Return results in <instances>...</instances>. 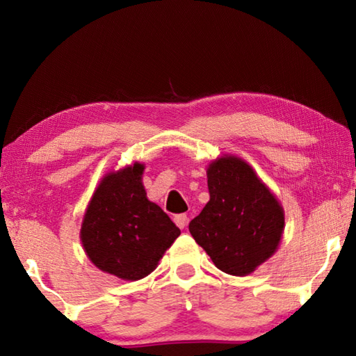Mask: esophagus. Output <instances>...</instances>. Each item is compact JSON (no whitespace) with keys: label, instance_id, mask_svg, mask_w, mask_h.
I'll use <instances>...</instances> for the list:
<instances>
[{"label":"esophagus","instance_id":"obj_1","mask_svg":"<svg viewBox=\"0 0 356 356\" xmlns=\"http://www.w3.org/2000/svg\"><path fill=\"white\" fill-rule=\"evenodd\" d=\"M174 222H176L180 229H184L186 226V222H188V216H186V213L176 215L174 216Z\"/></svg>","mask_w":356,"mask_h":356}]
</instances>
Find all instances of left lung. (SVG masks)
I'll use <instances>...</instances> for the list:
<instances>
[{
    "label": "left lung",
    "mask_w": 356,
    "mask_h": 356,
    "mask_svg": "<svg viewBox=\"0 0 356 356\" xmlns=\"http://www.w3.org/2000/svg\"><path fill=\"white\" fill-rule=\"evenodd\" d=\"M210 201L190 221V234L221 272L245 276L278 248L284 210L254 171L236 156L207 170Z\"/></svg>",
    "instance_id": "8db88e82"
}]
</instances>
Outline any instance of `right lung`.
I'll list each match as a JSON object with an SVG mask.
<instances>
[{"label":"right lung","mask_w":356,"mask_h":356,"mask_svg":"<svg viewBox=\"0 0 356 356\" xmlns=\"http://www.w3.org/2000/svg\"><path fill=\"white\" fill-rule=\"evenodd\" d=\"M144 166L135 163L102 180L81 225V242L95 267L136 281L156 264L180 236L170 216L146 196Z\"/></svg>","instance_id":"obj_1"}]
</instances>
